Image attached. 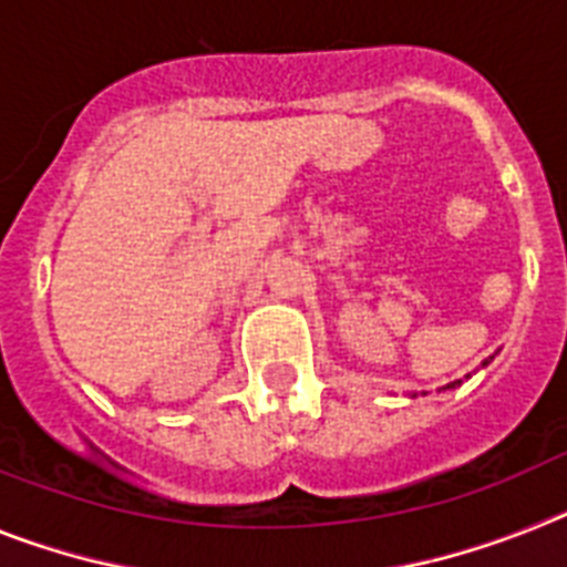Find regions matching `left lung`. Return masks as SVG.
Segmentation results:
<instances>
[{"label": "left lung", "mask_w": 567, "mask_h": 567, "mask_svg": "<svg viewBox=\"0 0 567 567\" xmlns=\"http://www.w3.org/2000/svg\"><path fill=\"white\" fill-rule=\"evenodd\" d=\"M491 359H494V357H491ZM482 365H488V359H485ZM465 379H467V377H465ZM456 385H462V379H456V382H451V385H445V388H456Z\"/></svg>", "instance_id": "1"}]
</instances>
